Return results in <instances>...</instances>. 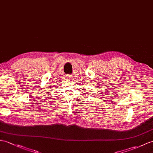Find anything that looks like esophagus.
Segmentation results:
<instances>
[{"label":"esophagus","instance_id":"1","mask_svg":"<svg viewBox=\"0 0 153 153\" xmlns=\"http://www.w3.org/2000/svg\"><path fill=\"white\" fill-rule=\"evenodd\" d=\"M68 78H69V79H70V78H72V76H68Z\"/></svg>","mask_w":153,"mask_h":153}]
</instances>
